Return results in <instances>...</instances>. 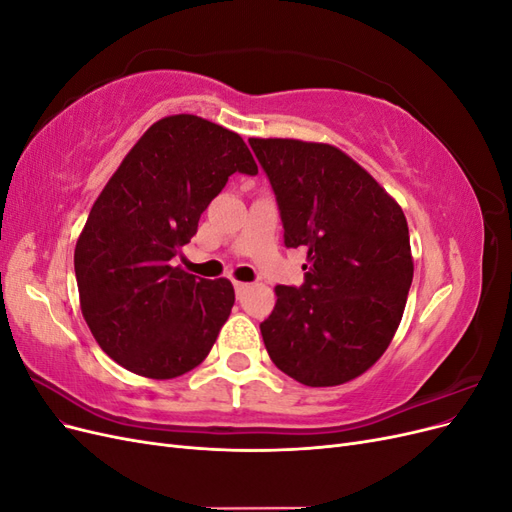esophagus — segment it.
Returning <instances> with one entry per match:
<instances>
[{"label": "esophagus", "instance_id": "obj_1", "mask_svg": "<svg viewBox=\"0 0 512 512\" xmlns=\"http://www.w3.org/2000/svg\"><path fill=\"white\" fill-rule=\"evenodd\" d=\"M247 288H250V284H245V282H235V292H237V297H243V294L247 292Z\"/></svg>", "mask_w": 512, "mask_h": 512}]
</instances>
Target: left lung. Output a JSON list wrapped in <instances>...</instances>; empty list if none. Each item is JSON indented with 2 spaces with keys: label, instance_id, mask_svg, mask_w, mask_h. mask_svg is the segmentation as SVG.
Here are the masks:
<instances>
[{
  "label": "left lung",
  "instance_id": "8db88e82",
  "mask_svg": "<svg viewBox=\"0 0 512 512\" xmlns=\"http://www.w3.org/2000/svg\"><path fill=\"white\" fill-rule=\"evenodd\" d=\"M280 205L284 241L305 247L301 288L275 286L260 324L271 361L305 386L359 378L393 342L414 275L397 200L329 143L250 138Z\"/></svg>",
  "mask_w": 512,
  "mask_h": 512
}]
</instances>
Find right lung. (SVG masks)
Wrapping results in <instances>:
<instances>
[{"mask_svg":"<svg viewBox=\"0 0 512 512\" xmlns=\"http://www.w3.org/2000/svg\"><path fill=\"white\" fill-rule=\"evenodd\" d=\"M232 173H258L237 132L168 115L138 138L89 211L74 247L81 312L98 346L132 374H188L230 316V280H203L173 258Z\"/></svg>","mask_w":512,"mask_h":512,"instance_id":"obj_1","label":"right lung"}]
</instances>
